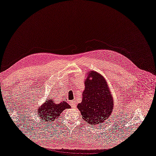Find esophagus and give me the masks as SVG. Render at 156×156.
Listing matches in <instances>:
<instances>
[{"label": "esophagus", "mask_w": 156, "mask_h": 156, "mask_svg": "<svg viewBox=\"0 0 156 156\" xmlns=\"http://www.w3.org/2000/svg\"><path fill=\"white\" fill-rule=\"evenodd\" d=\"M71 104H72V106H75V103H74V101H72V103H71Z\"/></svg>", "instance_id": "obj_1"}]
</instances>
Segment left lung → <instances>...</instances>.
<instances>
[{
    "instance_id": "left-lung-1",
    "label": "left lung",
    "mask_w": 156,
    "mask_h": 156,
    "mask_svg": "<svg viewBox=\"0 0 156 156\" xmlns=\"http://www.w3.org/2000/svg\"><path fill=\"white\" fill-rule=\"evenodd\" d=\"M82 100L77 104L82 118L90 126L101 124L113 111L114 99L105 78L96 71L86 76Z\"/></svg>"
}]
</instances>
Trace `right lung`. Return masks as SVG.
Here are the masks:
<instances>
[{
  "label": "right lung",
  "mask_w": 156,
  "mask_h": 156,
  "mask_svg": "<svg viewBox=\"0 0 156 156\" xmlns=\"http://www.w3.org/2000/svg\"><path fill=\"white\" fill-rule=\"evenodd\" d=\"M70 107L65 101L57 103L52 97H51L50 98H48L44 103L38 107L37 115L41 120H43L45 123L50 124L57 120L64 110L70 108Z\"/></svg>",
  "instance_id": "add662e5"
}]
</instances>
